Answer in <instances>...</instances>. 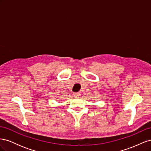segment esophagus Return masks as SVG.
Instances as JSON below:
<instances>
[{
  "mask_svg": "<svg viewBox=\"0 0 151 151\" xmlns=\"http://www.w3.org/2000/svg\"><path fill=\"white\" fill-rule=\"evenodd\" d=\"M74 96L75 98H79L81 96V94L79 93H74Z\"/></svg>",
  "mask_w": 151,
  "mask_h": 151,
  "instance_id": "34e87169",
  "label": "esophagus"
}]
</instances>
